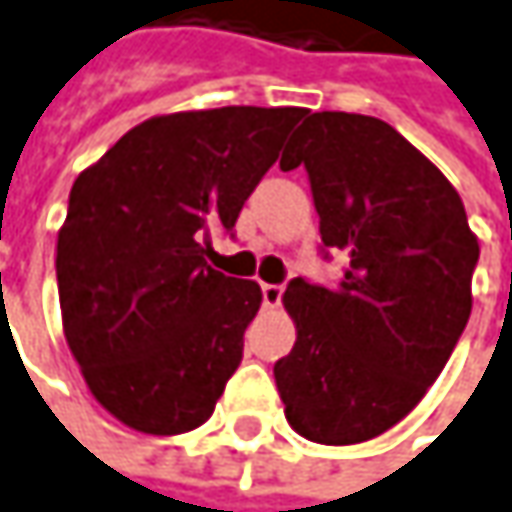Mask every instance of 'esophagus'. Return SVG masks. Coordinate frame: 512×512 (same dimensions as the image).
<instances>
[{
  "instance_id": "esophagus-1",
  "label": "esophagus",
  "mask_w": 512,
  "mask_h": 512,
  "mask_svg": "<svg viewBox=\"0 0 512 512\" xmlns=\"http://www.w3.org/2000/svg\"><path fill=\"white\" fill-rule=\"evenodd\" d=\"M260 290H263V304H266V307H278V304H281L284 287H278V284H263Z\"/></svg>"
}]
</instances>
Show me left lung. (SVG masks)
I'll return each instance as SVG.
<instances>
[{
    "label": "left lung",
    "mask_w": 512,
    "mask_h": 512,
    "mask_svg": "<svg viewBox=\"0 0 512 512\" xmlns=\"http://www.w3.org/2000/svg\"><path fill=\"white\" fill-rule=\"evenodd\" d=\"M337 287L284 290L296 346L275 387L296 434L366 442L398 425L440 378L472 313L478 237L451 181L384 119L319 111L281 169L302 166Z\"/></svg>",
    "instance_id": "8db88e82"
}]
</instances>
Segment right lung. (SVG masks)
<instances>
[{
    "mask_svg": "<svg viewBox=\"0 0 512 512\" xmlns=\"http://www.w3.org/2000/svg\"><path fill=\"white\" fill-rule=\"evenodd\" d=\"M304 108H210L146 119L72 184L58 231L61 322L93 398L122 425H205L243 360L257 281L208 266Z\"/></svg>",
    "mask_w": 512,
    "mask_h": 512,
    "instance_id": "add662e5",
    "label": "right lung"
}]
</instances>
